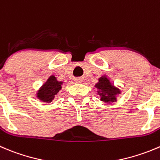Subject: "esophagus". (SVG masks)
I'll return each instance as SVG.
<instances>
[{"instance_id":"obj_1","label":"esophagus","mask_w":160,"mask_h":160,"mask_svg":"<svg viewBox=\"0 0 160 160\" xmlns=\"http://www.w3.org/2000/svg\"><path fill=\"white\" fill-rule=\"evenodd\" d=\"M74 80H75V82L77 83H82L83 81V77H77Z\"/></svg>"}]
</instances>
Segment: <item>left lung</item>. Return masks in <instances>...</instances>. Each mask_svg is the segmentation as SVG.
<instances>
[{
	"label": "left lung",
	"instance_id": "left-lung-1",
	"mask_svg": "<svg viewBox=\"0 0 160 160\" xmlns=\"http://www.w3.org/2000/svg\"><path fill=\"white\" fill-rule=\"evenodd\" d=\"M98 82L95 83L97 94L100 100L104 103L110 104L117 102L119 95L122 93L119 86H115L114 83L107 75H103L98 79Z\"/></svg>",
	"mask_w": 160,
	"mask_h": 160
}]
</instances>
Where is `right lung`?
Returning a JSON list of instances; mask_svg holds the SVG:
<instances>
[{"label": "right lung", "instance_id": "add662e5", "mask_svg": "<svg viewBox=\"0 0 160 160\" xmlns=\"http://www.w3.org/2000/svg\"><path fill=\"white\" fill-rule=\"evenodd\" d=\"M63 84L64 82L59 81L55 76L51 75L36 91V97L44 103H52L61 91Z\"/></svg>", "mask_w": 160, "mask_h": 160}]
</instances>
